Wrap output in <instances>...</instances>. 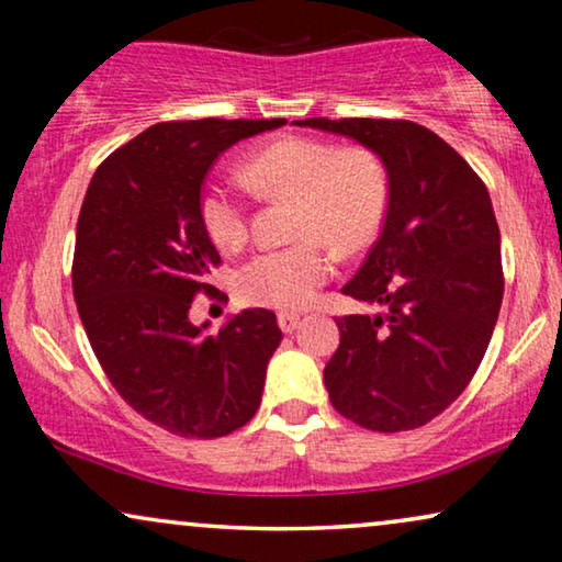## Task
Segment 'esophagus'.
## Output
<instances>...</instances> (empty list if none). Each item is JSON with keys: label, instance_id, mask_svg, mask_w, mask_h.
Masks as SVG:
<instances>
[{"label": "esophagus", "instance_id": "obj_1", "mask_svg": "<svg viewBox=\"0 0 562 562\" xmlns=\"http://www.w3.org/2000/svg\"><path fill=\"white\" fill-rule=\"evenodd\" d=\"M299 325H302V317H299V314H289V312H281V314H279V327H281V333H286V335L296 333Z\"/></svg>", "mask_w": 562, "mask_h": 562}]
</instances>
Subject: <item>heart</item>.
Segmentation results:
<instances>
[{"label": "heart", "instance_id": "heart-1", "mask_svg": "<svg viewBox=\"0 0 562 562\" xmlns=\"http://www.w3.org/2000/svg\"><path fill=\"white\" fill-rule=\"evenodd\" d=\"M243 179L266 196L294 199V233L302 237L258 252L240 268L235 286L248 304L304 310L333 276L335 260L324 240L342 252L366 248L386 214V171L366 148L279 137L245 160ZM199 214L220 250H237L248 237V210L227 187L206 189Z\"/></svg>", "mask_w": 562, "mask_h": 562}]
</instances>
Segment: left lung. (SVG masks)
Wrapping results in <instances>:
<instances>
[{"instance_id": "left-lung-1", "label": "left lung", "mask_w": 562, "mask_h": 562, "mask_svg": "<svg viewBox=\"0 0 562 562\" xmlns=\"http://www.w3.org/2000/svg\"><path fill=\"white\" fill-rule=\"evenodd\" d=\"M294 125L350 137L389 179L379 240L342 286L381 312L337 319L340 348L325 366L329 402L373 432L427 425L463 394L502 310V235L488 189L417 122L312 117Z\"/></svg>"}]
</instances>
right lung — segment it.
Returning <instances> with one entry per match:
<instances>
[{"mask_svg":"<svg viewBox=\"0 0 562 562\" xmlns=\"http://www.w3.org/2000/svg\"><path fill=\"white\" fill-rule=\"evenodd\" d=\"M286 120L160 122L114 150L83 196L74 299L91 350L117 394L181 437L248 425L281 345L271 310H243L217 333L189 319L220 252L204 233L202 187L235 143Z\"/></svg>","mask_w":562,"mask_h":562,"instance_id":"obj_1","label":"right lung"}]
</instances>
